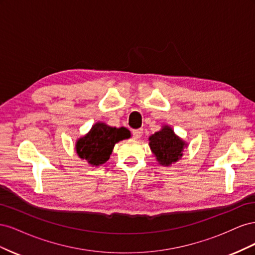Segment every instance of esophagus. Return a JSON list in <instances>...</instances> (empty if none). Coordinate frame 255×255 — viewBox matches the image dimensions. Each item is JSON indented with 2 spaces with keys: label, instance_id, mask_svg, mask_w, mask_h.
Returning <instances> with one entry per match:
<instances>
[{
  "label": "esophagus",
  "instance_id": "obj_1",
  "mask_svg": "<svg viewBox=\"0 0 255 255\" xmlns=\"http://www.w3.org/2000/svg\"><path fill=\"white\" fill-rule=\"evenodd\" d=\"M142 134H143L142 128H138V129L133 130V135H134V138H136V139H139V138L142 136Z\"/></svg>",
  "mask_w": 255,
  "mask_h": 255
}]
</instances>
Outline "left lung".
<instances>
[{"label":"left lung","instance_id":"1","mask_svg":"<svg viewBox=\"0 0 255 255\" xmlns=\"http://www.w3.org/2000/svg\"><path fill=\"white\" fill-rule=\"evenodd\" d=\"M149 145L157 163L169 167L182 158L184 149L188 144L174 133L171 127L165 125L149 137Z\"/></svg>","mask_w":255,"mask_h":255}]
</instances>
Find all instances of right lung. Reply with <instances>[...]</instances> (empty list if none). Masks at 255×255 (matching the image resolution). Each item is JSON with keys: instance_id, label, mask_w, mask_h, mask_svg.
Listing matches in <instances>:
<instances>
[{"instance_id": "add662e5", "label": "right lung", "mask_w": 255, "mask_h": 255, "mask_svg": "<svg viewBox=\"0 0 255 255\" xmlns=\"http://www.w3.org/2000/svg\"><path fill=\"white\" fill-rule=\"evenodd\" d=\"M129 137L130 132L127 128H115L98 121L87 134L78 138L75 151L90 166L98 167L110 159L116 143Z\"/></svg>"}]
</instances>
